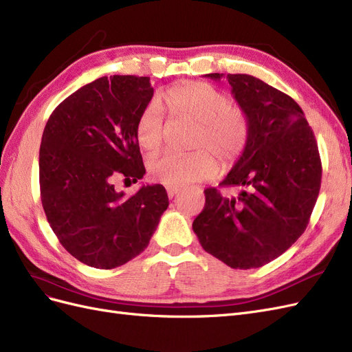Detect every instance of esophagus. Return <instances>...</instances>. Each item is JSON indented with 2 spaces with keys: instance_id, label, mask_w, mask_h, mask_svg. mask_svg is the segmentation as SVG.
I'll list each match as a JSON object with an SVG mask.
<instances>
[{
  "instance_id": "1",
  "label": "esophagus",
  "mask_w": 352,
  "mask_h": 352,
  "mask_svg": "<svg viewBox=\"0 0 352 352\" xmlns=\"http://www.w3.org/2000/svg\"><path fill=\"white\" fill-rule=\"evenodd\" d=\"M179 188H167V195H168V198H173L177 192H179Z\"/></svg>"
}]
</instances>
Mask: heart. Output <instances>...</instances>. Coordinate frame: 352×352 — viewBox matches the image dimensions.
Instances as JSON below:
<instances>
[{"label":"heart","instance_id":"1","mask_svg":"<svg viewBox=\"0 0 352 352\" xmlns=\"http://www.w3.org/2000/svg\"><path fill=\"white\" fill-rule=\"evenodd\" d=\"M177 119L195 124L189 154L164 153L148 162V173L167 188H180L214 177L219 172L216 154L225 167L235 164L250 142L251 120L229 95L204 82L179 83L164 95ZM166 131L162 104L151 100L141 110L135 124L136 142L151 153L162 145Z\"/></svg>","mask_w":352,"mask_h":352}]
</instances>
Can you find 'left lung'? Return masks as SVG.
Listing matches in <instances>:
<instances>
[{
	"label": "left lung",
	"mask_w": 352,
	"mask_h": 352,
	"mask_svg": "<svg viewBox=\"0 0 352 352\" xmlns=\"http://www.w3.org/2000/svg\"><path fill=\"white\" fill-rule=\"evenodd\" d=\"M226 79L251 120L247 150L220 184L238 195L207 188L192 229L201 247L229 267L257 269L304 233L320 190L322 162L304 111L289 95L250 74Z\"/></svg>",
	"instance_id": "8db88e82"
}]
</instances>
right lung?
<instances>
[{
  "instance_id": "right-lung-1",
  "label": "right lung",
  "mask_w": 352,
  "mask_h": 352,
  "mask_svg": "<svg viewBox=\"0 0 352 352\" xmlns=\"http://www.w3.org/2000/svg\"><path fill=\"white\" fill-rule=\"evenodd\" d=\"M153 95L150 78H100L58 104L42 133V207L63 247L91 267L110 270L140 255L168 207L163 185L132 197L113 185L145 175L135 124Z\"/></svg>"
}]
</instances>
